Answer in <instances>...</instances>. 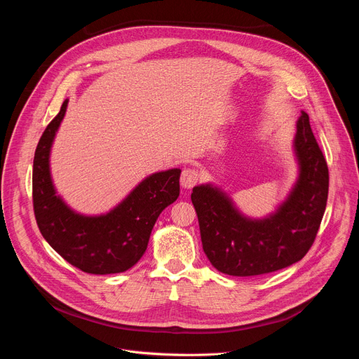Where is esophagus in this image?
Segmentation results:
<instances>
[{"instance_id":"1","label":"esophagus","mask_w":359,"mask_h":359,"mask_svg":"<svg viewBox=\"0 0 359 359\" xmlns=\"http://www.w3.org/2000/svg\"><path fill=\"white\" fill-rule=\"evenodd\" d=\"M200 179V175H198V170L193 169V168H187L182 172V176H180V183L184 189H191Z\"/></svg>"}]
</instances>
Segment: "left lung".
<instances>
[{
  "label": "left lung",
  "instance_id": "obj_1",
  "mask_svg": "<svg viewBox=\"0 0 359 359\" xmlns=\"http://www.w3.org/2000/svg\"><path fill=\"white\" fill-rule=\"evenodd\" d=\"M298 179L285 201L264 219L243 216L219 187H193L204 254L220 273L250 277L285 269L311 248L328 198V166L305 112L297 121Z\"/></svg>",
  "mask_w": 359,
  "mask_h": 359
}]
</instances>
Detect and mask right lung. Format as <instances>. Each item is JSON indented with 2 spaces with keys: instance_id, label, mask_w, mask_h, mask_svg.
I'll use <instances>...</instances> for the list:
<instances>
[{
  "instance_id": "obj_1",
  "label": "right lung",
  "mask_w": 359,
  "mask_h": 359,
  "mask_svg": "<svg viewBox=\"0 0 359 359\" xmlns=\"http://www.w3.org/2000/svg\"><path fill=\"white\" fill-rule=\"evenodd\" d=\"M68 99L43 130L34 156L32 201L41 234L62 259L89 274H115L133 267L144 254L159 215L180 193V169L153 173L142 180L115 209L83 216L57 196L49 170V153L65 116Z\"/></svg>"
}]
</instances>
